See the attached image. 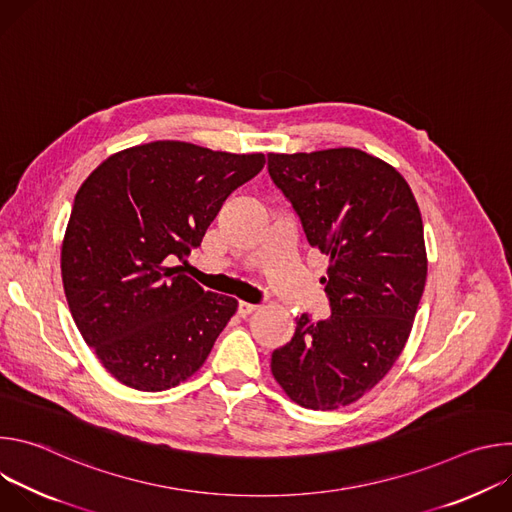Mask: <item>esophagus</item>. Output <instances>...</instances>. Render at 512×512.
<instances>
[{"label":"esophagus","mask_w":512,"mask_h":512,"mask_svg":"<svg viewBox=\"0 0 512 512\" xmlns=\"http://www.w3.org/2000/svg\"><path fill=\"white\" fill-rule=\"evenodd\" d=\"M259 306H255V304H249V302H239V306H237V314L241 316V318H247V316H251L255 310H257Z\"/></svg>","instance_id":"obj_1"}]
</instances>
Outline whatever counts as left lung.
<instances>
[{"label":"left lung","mask_w":512,"mask_h":512,"mask_svg":"<svg viewBox=\"0 0 512 512\" xmlns=\"http://www.w3.org/2000/svg\"><path fill=\"white\" fill-rule=\"evenodd\" d=\"M267 170L330 259L320 283L332 312L296 318L271 373L291 401L334 411L375 389L405 348L427 277L421 212L391 164L354 148L267 154Z\"/></svg>","instance_id":"1"}]
</instances>
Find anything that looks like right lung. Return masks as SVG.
<instances>
[{
  "mask_svg": "<svg viewBox=\"0 0 512 512\" xmlns=\"http://www.w3.org/2000/svg\"><path fill=\"white\" fill-rule=\"evenodd\" d=\"M263 166V154L152 141L109 156L79 188L60 251L64 294L119 383L166 391L204 364L237 300L170 263L202 243L227 196Z\"/></svg>",
  "mask_w": 512,
  "mask_h": 512,
  "instance_id": "obj_1",
  "label": "right lung"
}]
</instances>
